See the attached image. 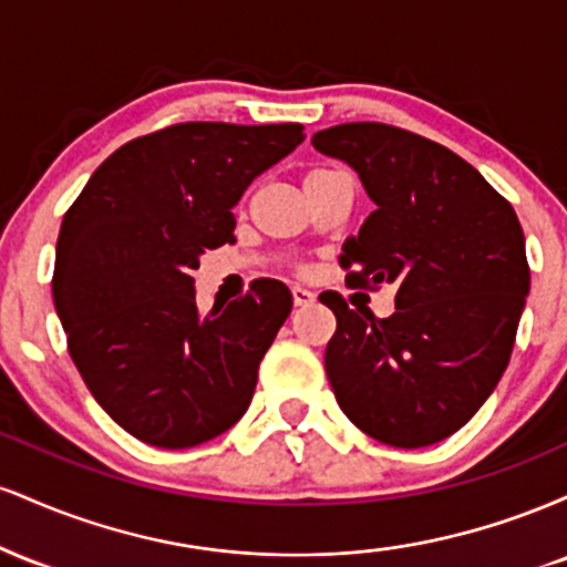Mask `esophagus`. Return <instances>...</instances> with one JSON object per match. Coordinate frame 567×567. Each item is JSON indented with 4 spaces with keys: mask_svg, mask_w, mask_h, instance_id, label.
I'll return each instance as SVG.
<instances>
[{
    "mask_svg": "<svg viewBox=\"0 0 567 567\" xmlns=\"http://www.w3.org/2000/svg\"><path fill=\"white\" fill-rule=\"evenodd\" d=\"M290 292H292V303H296V306L315 303V292H311L309 288H303V285H292Z\"/></svg>",
    "mask_w": 567,
    "mask_h": 567,
    "instance_id": "obj_1",
    "label": "esophagus"
}]
</instances>
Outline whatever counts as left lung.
<instances>
[{"mask_svg":"<svg viewBox=\"0 0 567 567\" xmlns=\"http://www.w3.org/2000/svg\"><path fill=\"white\" fill-rule=\"evenodd\" d=\"M360 175L375 210L341 247L347 282L394 285V315L322 292L336 333L324 370L347 419L394 447L451 437L509 365L530 290L512 205L451 148L379 122L315 133Z\"/></svg>","mask_w":567,"mask_h":567,"instance_id":"1","label":"left lung"}]
</instances>
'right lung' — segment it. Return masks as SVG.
<instances>
[{"label":"right lung","instance_id":"right-lung-1","mask_svg":"<svg viewBox=\"0 0 567 567\" xmlns=\"http://www.w3.org/2000/svg\"><path fill=\"white\" fill-rule=\"evenodd\" d=\"M303 127L186 122L125 143L63 216L53 298L71 360L125 432L181 451L245 415L258 365L288 320L282 282L197 309L194 269L234 243V207Z\"/></svg>","mask_w":567,"mask_h":567}]
</instances>
